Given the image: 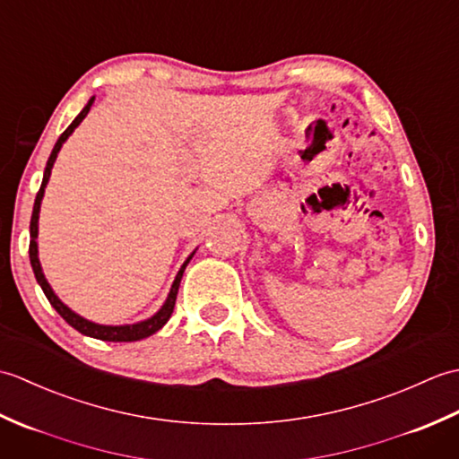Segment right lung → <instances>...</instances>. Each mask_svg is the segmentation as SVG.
<instances>
[{
    "label": "right lung",
    "mask_w": 459,
    "mask_h": 459,
    "mask_svg": "<svg viewBox=\"0 0 459 459\" xmlns=\"http://www.w3.org/2000/svg\"><path fill=\"white\" fill-rule=\"evenodd\" d=\"M94 102V96L89 100V104L84 106L82 112L76 116V118L73 120V124L68 126V128L61 134V138L56 140L55 148L51 152V155H48V161H47V168H45V173H43V183H41V189H39L37 197H35V204H33V214H31V227H29V232H31V240H29V260H31V266H33V272H35V278L39 281V286H41L43 294L47 296L48 304H51L56 314L61 316L68 325L74 327L76 331H81L82 335H89V337H94V339H102V341H114V343H122V341H140V339H145L153 335L155 331H160L165 324H168L171 314H173V307H175V299H178V291H179V284H181V278H183V272L185 268H187L189 260L193 258V255L183 262V266L179 268L178 276H175L173 284H171V290L168 294V299H165V304L161 306V309L158 311V314H153L150 319H143V321H138V324H132V325H100V324H94V321H89L84 319L82 316L74 314V311L71 307H66L61 299L56 298V294L53 291V288L48 286V281L43 274V268H41V262H39V250H37V235H39V211H41V201H43V195H45V187L48 183V178H51V169H53V163L56 160V153L61 152L63 143L66 142L68 135H71L74 132L76 126H79L84 118L86 114L91 112V106Z\"/></svg>",
    "instance_id": "right-lung-1"
}]
</instances>
